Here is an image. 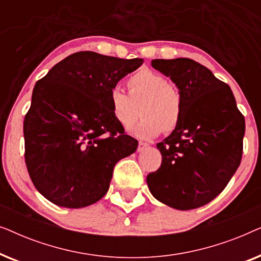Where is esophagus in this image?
<instances>
[{
    "label": "esophagus",
    "mask_w": 261,
    "mask_h": 261,
    "mask_svg": "<svg viewBox=\"0 0 261 261\" xmlns=\"http://www.w3.org/2000/svg\"><path fill=\"white\" fill-rule=\"evenodd\" d=\"M147 147H148V144L140 141V142H139V145H138V152H142L144 149H146Z\"/></svg>",
    "instance_id": "1"
}]
</instances>
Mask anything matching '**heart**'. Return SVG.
Masks as SVG:
<instances>
[{"instance_id": "obj_1", "label": "heart", "mask_w": 261, "mask_h": 261, "mask_svg": "<svg viewBox=\"0 0 261 261\" xmlns=\"http://www.w3.org/2000/svg\"><path fill=\"white\" fill-rule=\"evenodd\" d=\"M127 84L129 94L120 87H114L109 94L110 110L120 126H133L142 113L144 120L132 129V134L144 140L158 137L162 130L171 133L179 126L181 96L164 74L142 67L128 78Z\"/></svg>"}]
</instances>
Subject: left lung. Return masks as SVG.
I'll list each match as a JSON object with an SVG mask.
<instances>
[{
	"label": "left lung",
	"mask_w": 261,
	"mask_h": 261,
	"mask_svg": "<svg viewBox=\"0 0 261 261\" xmlns=\"http://www.w3.org/2000/svg\"><path fill=\"white\" fill-rule=\"evenodd\" d=\"M183 101L179 126L156 145L162 165L147 176L151 194L178 210L205 205L220 195L241 163L245 117L230 88L189 58L154 59Z\"/></svg>",
	"instance_id": "8db88e82"
}]
</instances>
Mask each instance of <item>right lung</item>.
<instances>
[{
    "label": "right lung",
    "mask_w": 261,
    "mask_h": 261,
    "mask_svg": "<svg viewBox=\"0 0 261 261\" xmlns=\"http://www.w3.org/2000/svg\"><path fill=\"white\" fill-rule=\"evenodd\" d=\"M144 60L73 53L37 82L24 116V159L37 190L64 208L107 194L115 164L137 151L109 106L110 90Z\"/></svg>",
    "instance_id": "1"
}]
</instances>
